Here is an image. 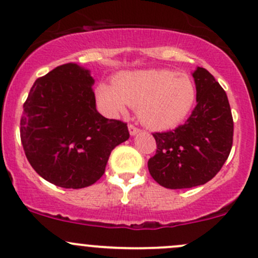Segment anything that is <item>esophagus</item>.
<instances>
[{
  "label": "esophagus",
  "mask_w": 258,
  "mask_h": 258,
  "mask_svg": "<svg viewBox=\"0 0 258 258\" xmlns=\"http://www.w3.org/2000/svg\"><path fill=\"white\" fill-rule=\"evenodd\" d=\"M128 131H130V135H131V136H135V135H137L138 132L141 131V130L138 128V127L135 126V124L130 123L128 124Z\"/></svg>",
  "instance_id": "obj_1"
}]
</instances>
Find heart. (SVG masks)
Returning a JSON list of instances; mask_svg holds the SVG:
<instances>
[{"label": "heart", "mask_w": 258, "mask_h": 258, "mask_svg": "<svg viewBox=\"0 0 258 258\" xmlns=\"http://www.w3.org/2000/svg\"><path fill=\"white\" fill-rule=\"evenodd\" d=\"M97 101L111 115L137 107L140 120L154 130L175 127L188 117L197 99L191 78L170 70H141L118 74L112 85L96 89Z\"/></svg>", "instance_id": "obj_1"}]
</instances>
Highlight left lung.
<instances>
[{"mask_svg":"<svg viewBox=\"0 0 258 258\" xmlns=\"http://www.w3.org/2000/svg\"><path fill=\"white\" fill-rule=\"evenodd\" d=\"M197 106L185 123L154 132L157 151L148 161L152 178L168 189H185L211 180L232 147L234 120L227 95L204 68L193 73Z\"/></svg>","mask_w":258,"mask_h":258,"instance_id":"1","label":"left lung"}]
</instances>
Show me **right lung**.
<instances>
[{
  "mask_svg": "<svg viewBox=\"0 0 258 258\" xmlns=\"http://www.w3.org/2000/svg\"><path fill=\"white\" fill-rule=\"evenodd\" d=\"M94 79L78 64L38 78L23 104L21 142L33 169L54 185L80 189L104 175L116 146L128 140L126 122L96 111Z\"/></svg>",
  "mask_w": 258,
  "mask_h": 258,
  "instance_id": "right-lung-1",
  "label": "right lung"
}]
</instances>
